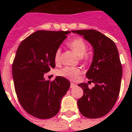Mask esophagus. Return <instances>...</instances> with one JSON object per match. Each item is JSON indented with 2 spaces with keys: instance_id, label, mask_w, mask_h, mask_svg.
<instances>
[{
  "instance_id": "1",
  "label": "esophagus",
  "mask_w": 132,
  "mask_h": 132,
  "mask_svg": "<svg viewBox=\"0 0 132 132\" xmlns=\"http://www.w3.org/2000/svg\"><path fill=\"white\" fill-rule=\"evenodd\" d=\"M75 86H76L75 84L72 83V82L70 84V88H74V87H75Z\"/></svg>"
}]
</instances>
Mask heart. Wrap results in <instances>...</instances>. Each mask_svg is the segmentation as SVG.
I'll list each match as a JSON object with an SVG mask.
<instances>
[{"label": "heart", "instance_id": "1", "mask_svg": "<svg viewBox=\"0 0 132 132\" xmlns=\"http://www.w3.org/2000/svg\"><path fill=\"white\" fill-rule=\"evenodd\" d=\"M68 46L73 51L81 57V59H83L84 55L86 54L87 51V45L82 38H76L68 43ZM61 58V51L60 49H57L54 55L55 62L58 64L60 62ZM80 73V70L77 67H65L62 68L58 72V75L63 77L69 79L70 80H75L78 75Z\"/></svg>", "mask_w": 132, "mask_h": 132}]
</instances>
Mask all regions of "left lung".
Masks as SVG:
<instances>
[{
  "label": "left lung",
  "instance_id": "1",
  "mask_svg": "<svg viewBox=\"0 0 132 132\" xmlns=\"http://www.w3.org/2000/svg\"><path fill=\"white\" fill-rule=\"evenodd\" d=\"M82 36L94 48L91 66L86 74L88 79L95 84L90 89L86 83L78 84L84 95L77 101L81 115L88 118H98L111 110L120 94L122 67L119 52L113 41L98 31H72Z\"/></svg>",
  "mask_w": 132,
  "mask_h": 132
}]
</instances>
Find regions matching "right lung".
<instances>
[{
    "mask_svg": "<svg viewBox=\"0 0 132 132\" xmlns=\"http://www.w3.org/2000/svg\"><path fill=\"white\" fill-rule=\"evenodd\" d=\"M69 31H36L23 40L12 64L15 92L26 112L38 119L57 114L70 82L57 76L53 81L44 75L55 67L54 55Z\"/></svg>",
    "mask_w": 132,
    "mask_h": 132,
    "instance_id": "obj_1",
    "label": "right lung"
}]
</instances>
